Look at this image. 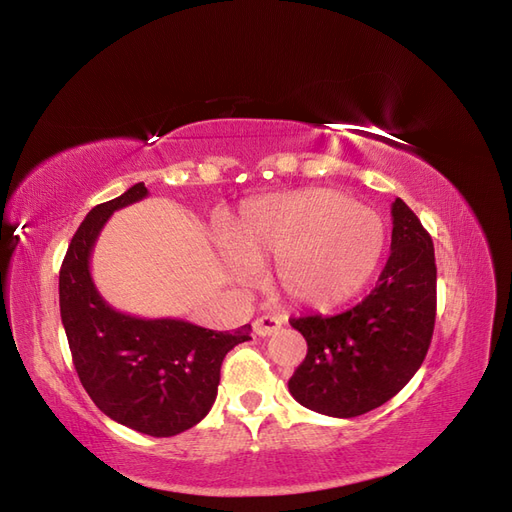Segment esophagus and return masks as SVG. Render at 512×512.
<instances>
[{"instance_id":"obj_1","label":"esophagus","mask_w":512,"mask_h":512,"mask_svg":"<svg viewBox=\"0 0 512 512\" xmlns=\"http://www.w3.org/2000/svg\"><path fill=\"white\" fill-rule=\"evenodd\" d=\"M281 324L284 322H281L275 315H262L252 326H254V332L258 334V337H271L273 332H277L281 328Z\"/></svg>"}]
</instances>
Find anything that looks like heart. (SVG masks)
I'll return each instance as SVG.
<instances>
[{"label": "heart", "mask_w": 512, "mask_h": 512, "mask_svg": "<svg viewBox=\"0 0 512 512\" xmlns=\"http://www.w3.org/2000/svg\"><path fill=\"white\" fill-rule=\"evenodd\" d=\"M383 245L373 209L337 190L307 188L245 203L224 260L237 281L252 279L260 262H277V286L288 301L332 311L366 288Z\"/></svg>", "instance_id": "b5f03b06"}]
</instances>
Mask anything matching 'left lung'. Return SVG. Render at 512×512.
Here are the masks:
<instances>
[{"label": "left lung", "instance_id": "left-lung-1", "mask_svg": "<svg viewBox=\"0 0 512 512\" xmlns=\"http://www.w3.org/2000/svg\"><path fill=\"white\" fill-rule=\"evenodd\" d=\"M392 224V254L360 305L290 320L307 341V356L288 387L315 413L349 419L381 407L428 354L436 317L432 237L402 199L392 203Z\"/></svg>", "mask_w": 512, "mask_h": 512}]
</instances>
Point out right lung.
Instances as JSON below:
<instances>
[{
	"instance_id": "obj_1",
	"label": "right lung",
	"mask_w": 512,
	"mask_h": 512,
	"mask_svg": "<svg viewBox=\"0 0 512 512\" xmlns=\"http://www.w3.org/2000/svg\"><path fill=\"white\" fill-rule=\"evenodd\" d=\"M148 197L144 182L88 211L59 273L61 322L86 394L118 424L150 436H175L209 413L220 366L252 326L216 332L173 317L146 320L116 311L91 275L97 237L116 209Z\"/></svg>"
}]
</instances>
